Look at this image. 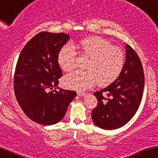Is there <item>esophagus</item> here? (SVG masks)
Wrapping results in <instances>:
<instances>
[{
  "instance_id": "esophagus-1",
  "label": "esophagus",
  "mask_w": 158,
  "mask_h": 158,
  "mask_svg": "<svg viewBox=\"0 0 158 158\" xmlns=\"http://www.w3.org/2000/svg\"><path fill=\"white\" fill-rule=\"evenodd\" d=\"M85 95H86V93H84V92H81V91L77 92V95H79V96H84Z\"/></svg>"
}]
</instances>
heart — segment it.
<instances>
[{
    "label": "heart",
    "mask_w": 158,
    "mask_h": 158,
    "mask_svg": "<svg viewBox=\"0 0 158 158\" xmlns=\"http://www.w3.org/2000/svg\"><path fill=\"white\" fill-rule=\"evenodd\" d=\"M84 56L89 57L86 71L77 70L65 75V86L83 90L96 82L98 86H107L119 77L125 62V52L121 48L100 37H89L80 42ZM77 52L72 44L63 46L58 54V63L64 71L73 70L77 66Z\"/></svg>",
    "instance_id": "heart-1"
}]
</instances>
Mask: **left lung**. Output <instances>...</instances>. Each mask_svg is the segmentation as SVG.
Here are the masks:
<instances>
[{
    "mask_svg": "<svg viewBox=\"0 0 158 158\" xmlns=\"http://www.w3.org/2000/svg\"><path fill=\"white\" fill-rule=\"evenodd\" d=\"M144 83L141 60L127 45L126 59L119 77L106 88L93 93L98 101L92 111L94 123L104 130H113L127 124L139 107Z\"/></svg>",
    "mask_w": 158,
    "mask_h": 158,
    "instance_id": "8db88e82",
    "label": "left lung"
}]
</instances>
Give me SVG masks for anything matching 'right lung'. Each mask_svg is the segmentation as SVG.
Wrapping results in <instances>:
<instances>
[{
	"instance_id": "add662e5",
	"label": "right lung",
	"mask_w": 158,
	"mask_h": 158,
	"mask_svg": "<svg viewBox=\"0 0 158 158\" xmlns=\"http://www.w3.org/2000/svg\"><path fill=\"white\" fill-rule=\"evenodd\" d=\"M69 39L64 33L41 32L24 45L18 59L14 75L15 98L27 116L38 124L59 122L77 95L75 91L58 87L63 75L58 54Z\"/></svg>"
}]
</instances>
